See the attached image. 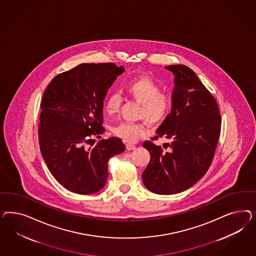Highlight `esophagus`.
Listing matches in <instances>:
<instances>
[{
    "mask_svg": "<svg viewBox=\"0 0 256 256\" xmlns=\"http://www.w3.org/2000/svg\"><path fill=\"white\" fill-rule=\"evenodd\" d=\"M136 148L135 144H126V149L128 150H134Z\"/></svg>",
    "mask_w": 256,
    "mask_h": 256,
    "instance_id": "1",
    "label": "esophagus"
}]
</instances>
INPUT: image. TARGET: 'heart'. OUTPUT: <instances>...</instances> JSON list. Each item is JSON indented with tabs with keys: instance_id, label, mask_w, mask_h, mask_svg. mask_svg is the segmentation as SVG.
I'll use <instances>...</instances> for the list:
<instances>
[{
	"instance_id": "heart-1",
	"label": "heart",
	"mask_w": 256,
	"mask_h": 256,
	"mask_svg": "<svg viewBox=\"0 0 256 256\" xmlns=\"http://www.w3.org/2000/svg\"><path fill=\"white\" fill-rule=\"evenodd\" d=\"M124 90L134 100L140 103L139 118H144L149 124H158L168 116L170 98L167 94L160 92V87L151 78L142 76L130 80ZM121 104L120 96L110 94L106 102V110L110 116L116 114ZM144 123H122L114 128L118 138L126 142H135L146 134Z\"/></svg>"
}]
</instances>
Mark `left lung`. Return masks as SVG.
<instances>
[{
    "label": "left lung",
    "instance_id": "obj_1",
    "mask_svg": "<svg viewBox=\"0 0 256 256\" xmlns=\"http://www.w3.org/2000/svg\"><path fill=\"white\" fill-rule=\"evenodd\" d=\"M166 70L174 75L172 110L151 140L166 138L170 142L163 148L152 140L142 144L151 156L142 182L150 192L162 195L184 192L206 174L222 124L217 101L192 70L183 64Z\"/></svg>",
    "mask_w": 256,
    "mask_h": 256
}]
</instances>
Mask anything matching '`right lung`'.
<instances>
[{
    "instance_id": "obj_1",
    "label": "right lung",
    "mask_w": 256,
    "mask_h": 256,
    "mask_svg": "<svg viewBox=\"0 0 256 256\" xmlns=\"http://www.w3.org/2000/svg\"><path fill=\"white\" fill-rule=\"evenodd\" d=\"M124 70L114 62L82 64L55 76L44 92L40 151L54 178L74 194H94L105 186L108 160L126 148L117 137L88 146L105 132L103 100Z\"/></svg>"
}]
</instances>
